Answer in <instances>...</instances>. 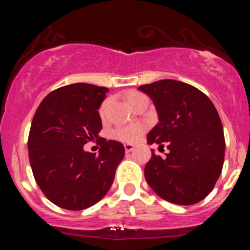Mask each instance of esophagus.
Returning <instances> with one entry per match:
<instances>
[{"label": "esophagus", "instance_id": "esophagus-1", "mask_svg": "<svg viewBox=\"0 0 250 250\" xmlns=\"http://www.w3.org/2000/svg\"><path fill=\"white\" fill-rule=\"evenodd\" d=\"M125 153H130V151L134 150V146L133 145H125Z\"/></svg>", "mask_w": 250, "mask_h": 250}]
</instances>
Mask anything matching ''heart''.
Masks as SVG:
<instances>
[{
  "mask_svg": "<svg viewBox=\"0 0 250 250\" xmlns=\"http://www.w3.org/2000/svg\"><path fill=\"white\" fill-rule=\"evenodd\" d=\"M146 97L143 94L139 93V91H130V93L127 94V101L131 107H135L139 102H141L142 100H146ZM105 108H107V102H103L101 105H100L99 114L100 116L104 117L105 115ZM146 127L143 125H123V127H117L114 129L113 136L115 137L116 140H120L122 142H135L140 137L143 131H145Z\"/></svg>",
  "mask_w": 250,
  "mask_h": 250,
  "instance_id": "1",
  "label": "heart"
}]
</instances>
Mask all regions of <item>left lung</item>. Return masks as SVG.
<instances>
[{"mask_svg":"<svg viewBox=\"0 0 250 250\" xmlns=\"http://www.w3.org/2000/svg\"><path fill=\"white\" fill-rule=\"evenodd\" d=\"M139 89L153 100L159 123L149 131V145L168 149L166 157L153 151L145 168L150 188L168 202L190 206L213 190L225 160V135L209 97L188 83L161 80Z\"/></svg>","mask_w":250,"mask_h":250,"instance_id":"left-lung-1","label":"left lung"}]
</instances>
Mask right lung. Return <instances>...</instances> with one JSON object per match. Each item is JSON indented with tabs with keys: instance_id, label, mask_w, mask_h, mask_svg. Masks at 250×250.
I'll return each instance as SVG.
<instances>
[{
	"instance_id": "obj_1",
	"label": "right lung",
	"mask_w": 250,
	"mask_h": 250,
	"mask_svg": "<svg viewBox=\"0 0 250 250\" xmlns=\"http://www.w3.org/2000/svg\"><path fill=\"white\" fill-rule=\"evenodd\" d=\"M108 88L74 83L51 91L37 108L28 137L29 161L42 193L54 205L82 210L103 199L125 156L122 143L99 137L100 108ZM99 138L100 153L83 150Z\"/></svg>"
}]
</instances>
